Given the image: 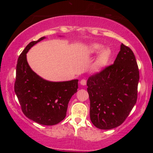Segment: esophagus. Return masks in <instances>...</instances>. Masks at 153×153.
Wrapping results in <instances>:
<instances>
[{"mask_svg":"<svg viewBox=\"0 0 153 153\" xmlns=\"http://www.w3.org/2000/svg\"><path fill=\"white\" fill-rule=\"evenodd\" d=\"M80 84L82 85V86H85L86 84V79H82L80 80Z\"/></svg>","mask_w":153,"mask_h":153,"instance_id":"esophagus-1","label":"esophagus"}]
</instances>
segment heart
Wrapping results in <instances>:
<instances>
[{"instance_id":"obj_1","label":"heart","mask_w":153,"mask_h":153,"mask_svg":"<svg viewBox=\"0 0 153 153\" xmlns=\"http://www.w3.org/2000/svg\"><path fill=\"white\" fill-rule=\"evenodd\" d=\"M102 48L103 46L100 44L93 43L89 46L88 53L90 55H96L99 53ZM111 53L112 52L109 48H104L100 51L94 65V69L96 71H100L106 66L111 57Z\"/></svg>"}]
</instances>
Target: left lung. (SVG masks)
Wrapping results in <instances>:
<instances>
[{
  "instance_id": "obj_1",
  "label": "left lung",
  "mask_w": 153,
  "mask_h": 153,
  "mask_svg": "<svg viewBox=\"0 0 153 153\" xmlns=\"http://www.w3.org/2000/svg\"><path fill=\"white\" fill-rule=\"evenodd\" d=\"M139 77L133 51L121 44L114 63L87 81L90 117L95 127L110 129L123 123L136 102Z\"/></svg>"
}]
</instances>
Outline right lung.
I'll list each match as a JSON object with an SVG mask.
<instances>
[{
  "label": "right lung",
  "mask_w": 153,
  "mask_h": 153,
  "mask_svg": "<svg viewBox=\"0 0 153 153\" xmlns=\"http://www.w3.org/2000/svg\"><path fill=\"white\" fill-rule=\"evenodd\" d=\"M45 38L44 36L30 42L21 53L17 60L14 89L23 113L27 118L41 125L53 126L65 117L68 103L78 88V79L49 82L32 70L26 53Z\"/></svg>",
  "instance_id": "add662e5"
}]
</instances>
